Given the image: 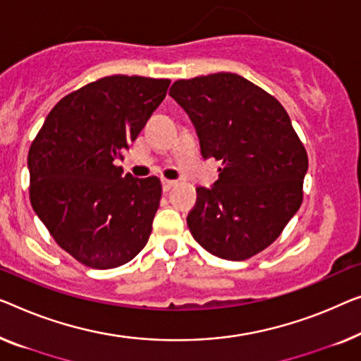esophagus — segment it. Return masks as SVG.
Returning a JSON list of instances; mask_svg holds the SVG:
<instances>
[{
    "mask_svg": "<svg viewBox=\"0 0 361 361\" xmlns=\"http://www.w3.org/2000/svg\"><path fill=\"white\" fill-rule=\"evenodd\" d=\"M161 184H163V190L169 192L172 187L176 185V180H169V179H161Z\"/></svg>",
    "mask_w": 361,
    "mask_h": 361,
    "instance_id": "34e87169",
    "label": "esophagus"
}]
</instances>
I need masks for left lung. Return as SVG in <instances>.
I'll list each match as a JSON object with an SVG mask.
<instances>
[{
	"label": "left lung",
	"instance_id": "8db88e82",
	"mask_svg": "<svg viewBox=\"0 0 361 361\" xmlns=\"http://www.w3.org/2000/svg\"><path fill=\"white\" fill-rule=\"evenodd\" d=\"M169 94L190 117L203 158L221 161L198 187L187 224L208 252L245 260L275 241L302 202L307 154L283 106L234 73L179 80Z\"/></svg>",
	"mask_w": 361,
	"mask_h": 361
}]
</instances>
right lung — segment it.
Here are the masks:
<instances>
[{
  "label": "right lung",
  "mask_w": 361,
  "mask_h": 361,
  "mask_svg": "<svg viewBox=\"0 0 361 361\" xmlns=\"http://www.w3.org/2000/svg\"><path fill=\"white\" fill-rule=\"evenodd\" d=\"M169 82L127 75L90 82L51 109L30 145L34 212L86 267H120L148 243L161 180L123 176L114 163L163 102Z\"/></svg>",
  "instance_id": "obj_1"
}]
</instances>
